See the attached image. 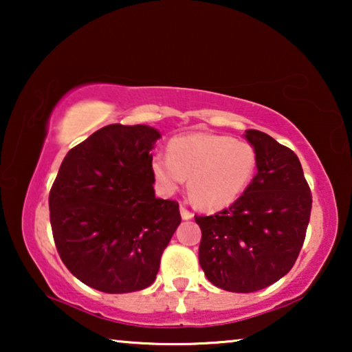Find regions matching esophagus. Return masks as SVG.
<instances>
[{
  "instance_id": "1",
  "label": "esophagus",
  "mask_w": 352,
  "mask_h": 352,
  "mask_svg": "<svg viewBox=\"0 0 352 352\" xmlns=\"http://www.w3.org/2000/svg\"><path fill=\"white\" fill-rule=\"evenodd\" d=\"M181 216H182V219L187 221V219L194 218V213H192L189 208H186V206H181Z\"/></svg>"
}]
</instances>
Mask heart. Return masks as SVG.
<instances>
[{"instance_id":"1","label":"heart","mask_w":352,"mask_h":352,"mask_svg":"<svg viewBox=\"0 0 352 352\" xmlns=\"http://www.w3.org/2000/svg\"><path fill=\"white\" fill-rule=\"evenodd\" d=\"M152 175L165 192H175L182 181L192 201L204 210L228 208L243 194L256 170V152L243 139L224 134L190 133L168 142V157L155 155Z\"/></svg>"}]
</instances>
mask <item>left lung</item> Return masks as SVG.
I'll list each match as a JSON object with an SVG mask.
<instances>
[{
	"label": "left lung",
	"instance_id": "obj_1",
	"mask_svg": "<svg viewBox=\"0 0 352 352\" xmlns=\"http://www.w3.org/2000/svg\"><path fill=\"white\" fill-rule=\"evenodd\" d=\"M258 173L229 208L195 214L199 261L213 285L235 293L263 290L295 264L309 224L312 195L296 153L248 129Z\"/></svg>",
	"mask_w": 352,
	"mask_h": 352
}]
</instances>
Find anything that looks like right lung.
Here are the masks:
<instances>
[{
	"label": "right lung",
	"instance_id": "1",
	"mask_svg": "<svg viewBox=\"0 0 352 352\" xmlns=\"http://www.w3.org/2000/svg\"><path fill=\"white\" fill-rule=\"evenodd\" d=\"M160 133L109 124L70 148L50 192L57 253L74 276L104 293L144 290L181 223L176 200L157 199L151 151Z\"/></svg>",
	"mask_w": 352,
	"mask_h": 352
}]
</instances>
